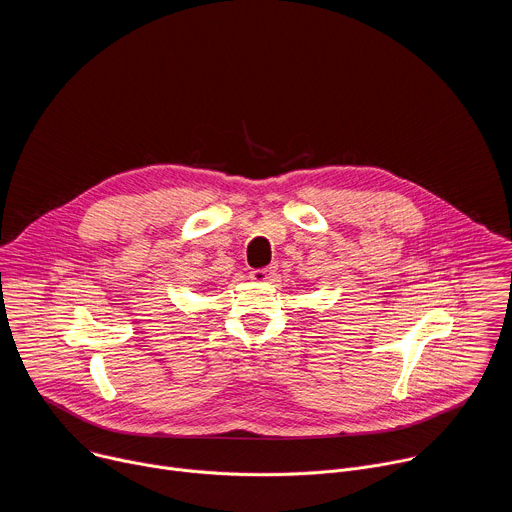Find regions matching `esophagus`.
Masks as SVG:
<instances>
[{"instance_id":"34e87169","label":"esophagus","mask_w":512,"mask_h":512,"mask_svg":"<svg viewBox=\"0 0 512 512\" xmlns=\"http://www.w3.org/2000/svg\"><path fill=\"white\" fill-rule=\"evenodd\" d=\"M273 273H275L273 267H263V269H253V271L249 273V277H251L253 281L263 283V281H269V279L273 277Z\"/></svg>"}]
</instances>
